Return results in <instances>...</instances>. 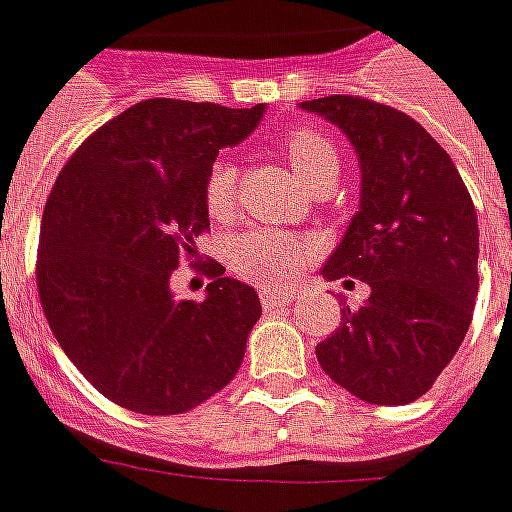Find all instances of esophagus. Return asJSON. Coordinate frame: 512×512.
I'll use <instances>...</instances> for the list:
<instances>
[{
    "label": "esophagus",
    "instance_id": "esophagus-1",
    "mask_svg": "<svg viewBox=\"0 0 512 512\" xmlns=\"http://www.w3.org/2000/svg\"><path fill=\"white\" fill-rule=\"evenodd\" d=\"M293 302V293H279V290H262V305L265 310H279Z\"/></svg>",
    "mask_w": 512,
    "mask_h": 512
}]
</instances>
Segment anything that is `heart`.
<instances>
[{
  "label": "heart",
  "mask_w": 512,
  "mask_h": 512,
  "mask_svg": "<svg viewBox=\"0 0 512 512\" xmlns=\"http://www.w3.org/2000/svg\"><path fill=\"white\" fill-rule=\"evenodd\" d=\"M285 156L293 173L310 190L336 182L339 156L325 133L310 128L287 133ZM202 196H205L207 213L213 219H230L236 207V168L230 162H213L202 185ZM307 256H310V247L302 239L282 230H270V227H250L227 245L230 267L250 282L267 287H282L293 282L299 270L305 267Z\"/></svg>",
  "instance_id": "b5f03b06"
}]
</instances>
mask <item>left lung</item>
<instances>
[{
    "label": "left lung",
    "mask_w": 512,
    "mask_h": 512,
    "mask_svg": "<svg viewBox=\"0 0 512 512\" xmlns=\"http://www.w3.org/2000/svg\"><path fill=\"white\" fill-rule=\"evenodd\" d=\"M359 156L362 196L325 279L370 287L316 344L327 376L362 402L410 404L456 356L479 296L476 207L447 150L407 113L362 96L302 102Z\"/></svg>",
    "instance_id": "obj_1"
}]
</instances>
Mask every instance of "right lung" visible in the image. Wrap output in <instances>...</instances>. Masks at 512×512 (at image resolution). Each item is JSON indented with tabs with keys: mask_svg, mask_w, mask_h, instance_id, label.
Here are the masks:
<instances>
[{
	"mask_svg": "<svg viewBox=\"0 0 512 512\" xmlns=\"http://www.w3.org/2000/svg\"><path fill=\"white\" fill-rule=\"evenodd\" d=\"M265 105L145 99L88 136L42 213L36 285L56 342L105 399L173 416L219 393L262 316L256 290L207 265L205 299L170 276L210 227L202 185L219 150L247 139Z\"/></svg>",
	"mask_w": 512,
	"mask_h": 512,
	"instance_id": "add662e5",
	"label": "right lung"
}]
</instances>
